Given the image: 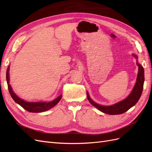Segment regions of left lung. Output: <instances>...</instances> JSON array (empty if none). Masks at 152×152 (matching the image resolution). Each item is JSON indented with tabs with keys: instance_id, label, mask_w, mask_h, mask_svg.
I'll use <instances>...</instances> for the list:
<instances>
[{
	"instance_id": "left-lung-1",
	"label": "left lung",
	"mask_w": 152,
	"mask_h": 152,
	"mask_svg": "<svg viewBox=\"0 0 152 152\" xmlns=\"http://www.w3.org/2000/svg\"><path fill=\"white\" fill-rule=\"evenodd\" d=\"M137 59V56L135 54H132ZM137 66H138V73L136 79V82L135 86L133 88L131 94L124 100L119 102L111 106H103L100 105L98 103H95L89 95L88 92H87V97L89 102L93 104L94 107L98 109L99 111L102 112L104 113H107L109 115H118L122 114L124 112H127L129 109H130L133 106L135 105L136 103L138 102L140 99L142 89H143V84L145 81V75H144V69L137 60L136 62Z\"/></svg>"
}]
</instances>
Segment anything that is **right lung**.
I'll use <instances>...</instances> for the list:
<instances>
[{
	"mask_svg": "<svg viewBox=\"0 0 152 152\" xmlns=\"http://www.w3.org/2000/svg\"><path fill=\"white\" fill-rule=\"evenodd\" d=\"M9 71H10V66H8L6 72V80L10 93L14 101L16 103L19 104L21 107L26 110V111L33 113L43 112L54 107L60 101L62 97V94L58 96L57 98L53 100L52 102H28L20 98L14 93V91L12 89V87L10 84V75H9Z\"/></svg>",
	"mask_w": 152,
	"mask_h": 152,
	"instance_id": "right-lung-1",
	"label": "right lung"
}]
</instances>
